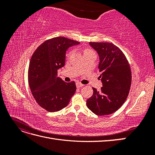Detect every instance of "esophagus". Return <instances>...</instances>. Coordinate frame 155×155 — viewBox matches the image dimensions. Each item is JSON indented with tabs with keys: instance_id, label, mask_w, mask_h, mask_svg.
Wrapping results in <instances>:
<instances>
[{
	"instance_id": "esophagus-1",
	"label": "esophagus",
	"mask_w": 155,
	"mask_h": 155,
	"mask_svg": "<svg viewBox=\"0 0 155 155\" xmlns=\"http://www.w3.org/2000/svg\"><path fill=\"white\" fill-rule=\"evenodd\" d=\"M76 87H77L78 88H80V87H82L84 85L83 84H82V83H79V82H76Z\"/></svg>"
}]
</instances>
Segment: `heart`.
Masks as SVG:
<instances>
[{
    "label": "heart",
    "mask_w": 155,
    "mask_h": 155,
    "mask_svg": "<svg viewBox=\"0 0 155 155\" xmlns=\"http://www.w3.org/2000/svg\"><path fill=\"white\" fill-rule=\"evenodd\" d=\"M72 51H70V52L68 54V55L70 56V55L72 54ZM90 53H93V51L91 49H90V48H84L83 50V55H85L88 54H90Z\"/></svg>",
    "instance_id": "obj_1"
}]
</instances>
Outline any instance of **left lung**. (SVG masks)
<instances>
[{"mask_svg":"<svg viewBox=\"0 0 155 155\" xmlns=\"http://www.w3.org/2000/svg\"><path fill=\"white\" fill-rule=\"evenodd\" d=\"M100 56L98 71L103 87L93 89L87 106L98 116L110 114L118 110L127 97L132 81L130 67L125 54L111 43L90 42Z\"/></svg>","mask_w":155,"mask_h":155,"instance_id":"1","label":"left lung"}]
</instances>
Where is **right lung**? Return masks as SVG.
<instances>
[{"label":"right lung","instance_id":"obj_1","mask_svg":"<svg viewBox=\"0 0 155 155\" xmlns=\"http://www.w3.org/2000/svg\"><path fill=\"white\" fill-rule=\"evenodd\" d=\"M80 43L64 37L45 41L33 54L28 68V84L38 105L48 112L66 107L76 86L74 81L67 83L56 76L64 65L67 48Z\"/></svg>","mask_w":155,"mask_h":155}]
</instances>
